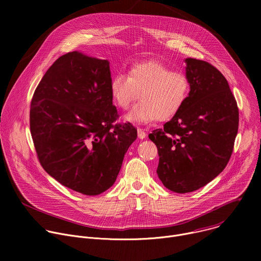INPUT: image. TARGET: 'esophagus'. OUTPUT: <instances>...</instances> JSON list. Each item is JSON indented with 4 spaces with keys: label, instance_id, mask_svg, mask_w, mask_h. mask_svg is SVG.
<instances>
[{
    "label": "esophagus",
    "instance_id": "1",
    "mask_svg": "<svg viewBox=\"0 0 261 261\" xmlns=\"http://www.w3.org/2000/svg\"><path fill=\"white\" fill-rule=\"evenodd\" d=\"M137 136H138V138H139V139H143V138H145L146 133L144 132V130H143V129L138 128V129H137Z\"/></svg>",
    "mask_w": 261,
    "mask_h": 261
}]
</instances>
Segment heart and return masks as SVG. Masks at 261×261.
Wrapping results in <instances>:
<instances>
[{
  "label": "heart",
  "mask_w": 261,
  "mask_h": 261,
  "mask_svg": "<svg viewBox=\"0 0 261 261\" xmlns=\"http://www.w3.org/2000/svg\"><path fill=\"white\" fill-rule=\"evenodd\" d=\"M110 96L115 104L125 110L138 98L124 121L147 124L155 120L172 118L181 108L189 93V81L185 74L167 66L148 61L133 65L128 76L118 73L109 84Z\"/></svg>",
  "instance_id": "obj_1"
}]
</instances>
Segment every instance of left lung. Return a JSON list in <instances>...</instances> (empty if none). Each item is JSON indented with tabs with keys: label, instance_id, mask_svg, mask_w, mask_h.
I'll list each match as a JSON object with an SVG mask.
<instances>
[{
	"label": "left lung",
	"instance_id": "left-lung-1",
	"mask_svg": "<svg viewBox=\"0 0 261 261\" xmlns=\"http://www.w3.org/2000/svg\"><path fill=\"white\" fill-rule=\"evenodd\" d=\"M190 92L181 108L150 138L157 146V174L175 193L193 192L219 175L233 151L239 109L223 74L207 62L187 58Z\"/></svg>",
	"mask_w": 261,
	"mask_h": 261
}]
</instances>
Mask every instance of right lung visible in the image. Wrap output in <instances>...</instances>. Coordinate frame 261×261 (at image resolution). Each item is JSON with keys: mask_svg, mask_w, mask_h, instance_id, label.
<instances>
[{"mask_svg": "<svg viewBox=\"0 0 261 261\" xmlns=\"http://www.w3.org/2000/svg\"><path fill=\"white\" fill-rule=\"evenodd\" d=\"M109 61L72 51L60 57L37 87L30 128L44 170L65 187L95 196L113 186L137 137L116 125Z\"/></svg>", "mask_w": 261, "mask_h": 261, "instance_id": "obj_1", "label": "right lung"}]
</instances>
